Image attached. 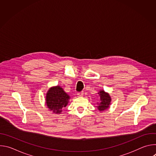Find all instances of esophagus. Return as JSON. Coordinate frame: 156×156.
I'll return each mask as SVG.
<instances>
[{
    "label": "esophagus",
    "mask_w": 156,
    "mask_h": 156,
    "mask_svg": "<svg viewBox=\"0 0 156 156\" xmlns=\"http://www.w3.org/2000/svg\"><path fill=\"white\" fill-rule=\"evenodd\" d=\"M78 97H83V92H81L78 93Z\"/></svg>",
    "instance_id": "1"
}]
</instances>
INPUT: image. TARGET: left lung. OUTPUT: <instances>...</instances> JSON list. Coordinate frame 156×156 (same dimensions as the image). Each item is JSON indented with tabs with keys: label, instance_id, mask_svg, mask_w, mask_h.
<instances>
[{
	"label": "left lung",
	"instance_id": "1",
	"mask_svg": "<svg viewBox=\"0 0 156 156\" xmlns=\"http://www.w3.org/2000/svg\"><path fill=\"white\" fill-rule=\"evenodd\" d=\"M98 94L100 97V102H97V108L100 112H103L109 108L112 99H111L110 94L103 90H100Z\"/></svg>",
	"mask_w": 156,
	"mask_h": 156
}]
</instances>
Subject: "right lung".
Instances as JSON below:
<instances>
[{
    "label": "right lung",
    "mask_w": 156,
    "mask_h": 156,
    "mask_svg": "<svg viewBox=\"0 0 156 156\" xmlns=\"http://www.w3.org/2000/svg\"><path fill=\"white\" fill-rule=\"evenodd\" d=\"M70 99V96L57 85L49 89L46 96V104L53 113L60 114L63 108L68 105Z\"/></svg>",
    "instance_id": "right-lung-1"
}]
</instances>
